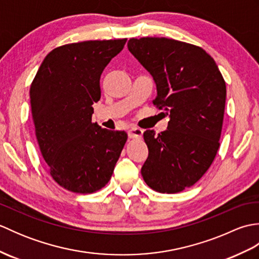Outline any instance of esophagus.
I'll return each mask as SVG.
<instances>
[{
    "label": "esophagus",
    "mask_w": 259,
    "mask_h": 259,
    "mask_svg": "<svg viewBox=\"0 0 259 259\" xmlns=\"http://www.w3.org/2000/svg\"><path fill=\"white\" fill-rule=\"evenodd\" d=\"M142 134H144V130L139 129V128H130L128 130V135H129L130 138L140 139L142 137Z\"/></svg>",
    "instance_id": "1"
}]
</instances>
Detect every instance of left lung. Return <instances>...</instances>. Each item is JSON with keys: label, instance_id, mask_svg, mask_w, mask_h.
<instances>
[{"label": "left lung", "instance_id": "1", "mask_svg": "<svg viewBox=\"0 0 259 259\" xmlns=\"http://www.w3.org/2000/svg\"><path fill=\"white\" fill-rule=\"evenodd\" d=\"M129 51L157 87L153 104L169 114L166 131L144 134L149 155L141 175L151 189L176 194L195 185L219 148L226 83L201 48L167 37L130 38Z\"/></svg>", "mask_w": 259, "mask_h": 259}]
</instances>
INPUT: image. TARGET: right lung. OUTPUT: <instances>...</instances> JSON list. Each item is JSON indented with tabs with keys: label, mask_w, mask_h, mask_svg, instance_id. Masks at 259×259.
Segmentation results:
<instances>
[{
	"label": "right lung",
	"mask_w": 259,
	"mask_h": 259,
	"mask_svg": "<svg viewBox=\"0 0 259 259\" xmlns=\"http://www.w3.org/2000/svg\"><path fill=\"white\" fill-rule=\"evenodd\" d=\"M126 38L83 41L56 48L43 60L30 89L35 136L56 183L76 194L108 184L128 135L92 122L100 76Z\"/></svg>",
	"instance_id": "obj_1"
}]
</instances>
